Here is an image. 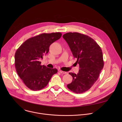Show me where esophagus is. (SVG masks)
I'll return each mask as SVG.
<instances>
[{"label":"esophagus","mask_w":122,"mask_h":122,"mask_svg":"<svg viewBox=\"0 0 122 122\" xmlns=\"http://www.w3.org/2000/svg\"><path fill=\"white\" fill-rule=\"evenodd\" d=\"M61 73H62V74H66L67 73V72H65V71H61V70H60L59 71Z\"/></svg>","instance_id":"34e87169"}]
</instances>
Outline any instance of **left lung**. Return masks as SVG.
I'll list each match as a JSON object with an SVG mask.
<instances>
[{
    "label": "left lung",
    "mask_w": 122,
    "mask_h": 122,
    "mask_svg": "<svg viewBox=\"0 0 122 122\" xmlns=\"http://www.w3.org/2000/svg\"><path fill=\"white\" fill-rule=\"evenodd\" d=\"M63 38L67 43L79 65L78 74L70 72L72 81L67 88L77 94L88 91L97 81L104 66L101 48L91 38L77 32H69Z\"/></svg>",
    "instance_id": "8db88e82"
}]
</instances>
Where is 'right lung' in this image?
Instances as JSON below:
<instances>
[{"label":"right lung","mask_w":122,"mask_h":122,"mask_svg":"<svg viewBox=\"0 0 122 122\" xmlns=\"http://www.w3.org/2000/svg\"><path fill=\"white\" fill-rule=\"evenodd\" d=\"M60 32L42 33L25 41L15 54V66L17 74L25 84L33 91L41 90L47 85L56 68L41 65L40 59L49 51L50 46L59 40Z\"/></svg>","instance_id":"right-lung-1"}]
</instances>
